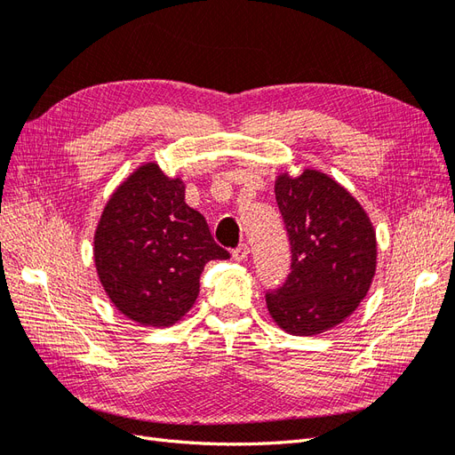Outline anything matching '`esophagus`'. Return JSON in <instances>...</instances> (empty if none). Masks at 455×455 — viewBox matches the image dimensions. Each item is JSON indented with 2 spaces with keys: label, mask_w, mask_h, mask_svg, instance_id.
Here are the masks:
<instances>
[{
  "label": "esophagus",
  "mask_w": 455,
  "mask_h": 455,
  "mask_svg": "<svg viewBox=\"0 0 455 455\" xmlns=\"http://www.w3.org/2000/svg\"><path fill=\"white\" fill-rule=\"evenodd\" d=\"M249 254H251V251H249V244H244V243H241L235 251H233V259H237V261H244L246 258H249Z\"/></svg>",
  "instance_id": "34e87169"
}]
</instances>
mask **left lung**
Here are the masks:
<instances>
[{
  "mask_svg": "<svg viewBox=\"0 0 455 455\" xmlns=\"http://www.w3.org/2000/svg\"><path fill=\"white\" fill-rule=\"evenodd\" d=\"M275 197L292 251L283 286L266 294L284 332L316 336L359 307L376 275L378 243L366 211L324 172H283Z\"/></svg>",
  "mask_w": 455,
  "mask_h": 455,
  "instance_id": "obj_1",
  "label": "left lung"
}]
</instances>
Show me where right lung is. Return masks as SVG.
<instances>
[{
	"mask_svg": "<svg viewBox=\"0 0 455 455\" xmlns=\"http://www.w3.org/2000/svg\"><path fill=\"white\" fill-rule=\"evenodd\" d=\"M182 178L144 163L106 203L94 231V266L112 304L142 326H172L194 307L211 259H228Z\"/></svg>",
	"mask_w": 455,
	"mask_h": 455,
	"instance_id": "1",
	"label": "right lung"
}]
</instances>
